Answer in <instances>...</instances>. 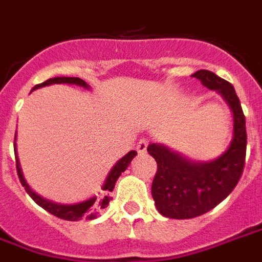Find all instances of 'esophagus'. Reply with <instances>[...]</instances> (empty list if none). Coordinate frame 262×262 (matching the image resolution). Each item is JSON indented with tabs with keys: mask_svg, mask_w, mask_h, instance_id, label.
Wrapping results in <instances>:
<instances>
[{
	"mask_svg": "<svg viewBox=\"0 0 262 262\" xmlns=\"http://www.w3.org/2000/svg\"><path fill=\"white\" fill-rule=\"evenodd\" d=\"M147 145H149V139H147V138H142L141 141L138 142V146H137L138 153L145 154L146 149H147Z\"/></svg>",
	"mask_w": 262,
	"mask_h": 262,
	"instance_id": "obj_1",
	"label": "esophagus"
}]
</instances>
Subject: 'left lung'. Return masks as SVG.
Masks as SVG:
<instances>
[{
  "instance_id": "obj_1",
  "label": "left lung",
  "mask_w": 262,
  "mask_h": 262,
  "mask_svg": "<svg viewBox=\"0 0 262 262\" xmlns=\"http://www.w3.org/2000/svg\"><path fill=\"white\" fill-rule=\"evenodd\" d=\"M192 78L228 103L234 133L226 151L209 161H192L160 143L147 146L157 163L151 184L156 208L165 217L179 220L201 216L226 200L241 179L246 157V121L234 86L206 70L196 71Z\"/></svg>"
}]
</instances>
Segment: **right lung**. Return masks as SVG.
<instances>
[{
	"mask_svg": "<svg viewBox=\"0 0 262 262\" xmlns=\"http://www.w3.org/2000/svg\"><path fill=\"white\" fill-rule=\"evenodd\" d=\"M61 83H67V84H75V86H80L83 89H90V84H87L84 80L80 78H67V76H57V78L48 79L46 82L39 83L35 87H32V90L40 89V87L50 86V84H61ZM135 150H131L125 154L124 157H121L109 171L106 179L103 182V184L99 188V191L97 195L90 196L89 200L82 201V202H76V204H57L53 201H49L43 196L38 195L34 190H32L28 183L24 179L23 172H21V167H20L19 157H17V150H16V137H15V157H16V168H17V175H19L20 183L23 184V187L26 188V191L32 200L35 201L36 204L39 205L40 208H43L45 210H48L49 213L54 214L56 217L62 219V220H68V222H78L82 219H87V220H94L99 216L101 210L105 209L109 205V201L112 200L111 192L115 188L119 176L121 175V172H124L127 169L133 159L137 156Z\"/></svg>",
	"mask_w": 262,
	"mask_h": 262,
	"instance_id": "add662e5",
	"label": "right lung"
}]
</instances>
